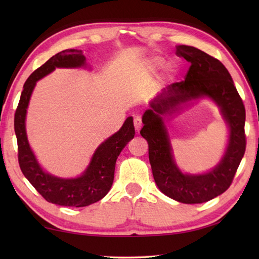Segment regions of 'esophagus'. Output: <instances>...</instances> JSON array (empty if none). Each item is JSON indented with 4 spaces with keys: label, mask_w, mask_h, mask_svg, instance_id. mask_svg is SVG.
<instances>
[{
    "label": "esophagus",
    "mask_w": 259,
    "mask_h": 259,
    "mask_svg": "<svg viewBox=\"0 0 259 259\" xmlns=\"http://www.w3.org/2000/svg\"><path fill=\"white\" fill-rule=\"evenodd\" d=\"M134 125H135V129L137 131H139L141 129L142 126V119L140 115H136V117L134 118Z\"/></svg>",
    "instance_id": "1"
}]
</instances>
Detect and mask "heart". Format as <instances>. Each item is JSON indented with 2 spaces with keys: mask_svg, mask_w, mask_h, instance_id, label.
<instances>
[{
  "mask_svg": "<svg viewBox=\"0 0 259 259\" xmlns=\"http://www.w3.org/2000/svg\"><path fill=\"white\" fill-rule=\"evenodd\" d=\"M150 63L152 65V68H160L163 64V60L160 58H156V59H153Z\"/></svg>",
  "mask_w": 259,
  "mask_h": 259,
  "instance_id": "b5f03b06",
  "label": "heart"
}]
</instances>
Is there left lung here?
Instances as JSON below:
<instances>
[{"label":"left lung","mask_w":259,"mask_h":259,"mask_svg":"<svg viewBox=\"0 0 259 259\" xmlns=\"http://www.w3.org/2000/svg\"><path fill=\"white\" fill-rule=\"evenodd\" d=\"M176 54L190 63L189 70L185 80L163 88L151 102V109L142 117L145 125L140 135L149 146V161L158 188L179 202L201 203L222 195L233 183L246 150V111L232 76L218 59L188 46H178ZM203 95L221 107L230 124V144L223 160L211 172L184 175L173 161L162 115L174 111L181 102Z\"/></svg>","instance_id":"left-lung-1"}]
</instances>
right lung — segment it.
<instances>
[{
  "instance_id": "1",
  "label": "right lung",
  "mask_w": 259,
  "mask_h": 259,
  "mask_svg": "<svg viewBox=\"0 0 259 259\" xmlns=\"http://www.w3.org/2000/svg\"><path fill=\"white\" fill-rule=\"evenodd\" d=\"M85 63L81 50H64L37 68L23 85L15 110L14 130L18 140V159L22 172L36 191L49 202L68 207H85L106 196L114 178L115 161L121 150L135 137L133 117L124 121L121 129L99 146L89 167L79 178L61 179L43 171L29 146L25 133V114L31 93L37 80L56 68H78Z\"/></svg>"
}]
</instances>
